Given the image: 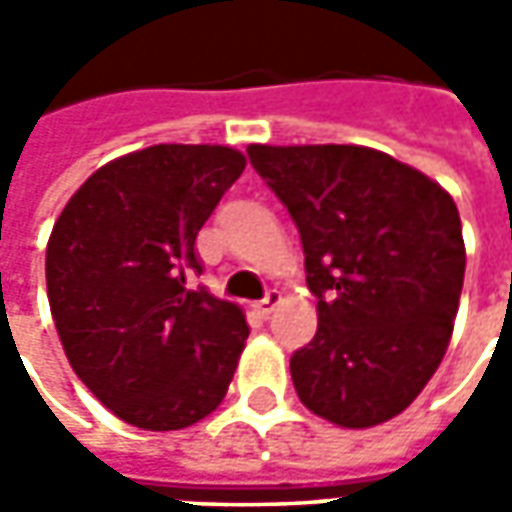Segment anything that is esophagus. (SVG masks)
Listing matches in <instances>:
<instances>
[{
	"label": "esophagus",
	"mask_w": 512,
	"mask_h": 512,
	"mask_svg": "<svg viewBox=\"0 0 512 512\" xmlns=\"http://www.w3.org/2000/svg\"><path fill=\"white\" fill-rule=\"evenodd\" d=\"M279 302H282V293H279V290H267L265 299H262V302H256V305H253V310H256V316L267 319V316L273 313V307L279 305Z\"/></svg>",
	"instance_id": "1"
}]
</instances>
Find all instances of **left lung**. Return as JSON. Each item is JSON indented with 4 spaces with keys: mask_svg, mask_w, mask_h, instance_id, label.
<instances>
[{
    "mask_svg": "<svg viewBox=\"0 0 512 512\" xmlns=\"http://www.w3.org/2000/svg\"><path fill=\"white\" fill-rule=\"evenodd\" d=\"M287 207L319 299L290 376L327 422L376 427L424 390L453 336L464 282L456 202L422 170L362 145H250Z\"/></svg>",
    "mask_w": 512,
    "mask_h": 512,
    "instance_id": "left-lung-1",
    "label": "left lung"
}]
</instances>
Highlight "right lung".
<instances>
[{
  "label": "right lung",
  "mask_w": 512,
  "mask_h": 512,
  "mask_svg": "<svg viewBox=\"0 0 512 512\" xmlns=\"http://www.w3.org/2000/svg\"><path fill=\"white\" fill-rule=\"evenodd\" d=\"M245 170L225 145H153L79 187L48 239L53 325L73 373L122 422L182 430L225 399L250 327L190 290L196 236Z\"/></svg>",
  "instance_id": "obj_1"
}]
</instances>
